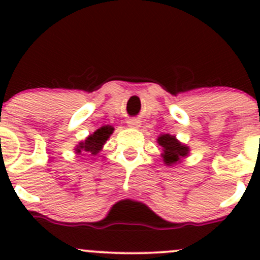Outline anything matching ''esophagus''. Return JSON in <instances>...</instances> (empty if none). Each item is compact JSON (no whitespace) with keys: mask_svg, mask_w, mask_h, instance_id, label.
I'll return each instance as SVG.
<instances>
[{"mask_svg":"<svg viewBox=\"0 0 260 260\" xmlns=\"http://www.w3.org/2000/svg\"><path fill=\"white\" fill-rule=\"evenodd\" d=\"M128 125L132 128H138L141 125V122L138 119H129L128 120Z\"/></svg>","mask_w":260,"mask_h":260,"instance_id":"34e87169","label":"esophagus"}]
</instances>
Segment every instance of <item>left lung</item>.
I'll list each match as a JSON object with an SVG mask.
<instances>
[{"label":"left lung","instance_id":"left-lung-1","mask_svg":"<svg viewBox=\"0 0 260 260\" xmlns=\"http://www.w3.org/2000/svg\"><path fill=\"white\" fill-rule=\"evenodd\" d=\"M157 143L162 147V161L166 166H174L180 164L182 158L188 156L190 153V147L181 143L175 136L161 135L157 138Z\"/></svg>","mask_w":260,"mask_h":260}]
</instances>
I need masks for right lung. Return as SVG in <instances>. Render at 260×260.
I'll return each instance as SVG.
<instances>
[{"mask_svg": "<svg viewBox=\"0 0 260 260\" xmlns=\"http://www.w3.org/2000/svg\"><path fill=\"white\" fill-rule=\"evenodd\" d=\"M113 131L114 128L112 125H103V127L98 128L95 132L89 135L85 140L78 143L74 148L75 153H88L91 156H96L103 149V146L106 145Z\"/></svg>", "mask_w": 260, "mask_h": 260, "instance_id": "1", "label": "right lung"}]
</instances>
